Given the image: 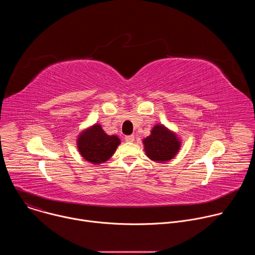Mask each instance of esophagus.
<instances>
[{
    "instance_id": "obj_1",
    "label": "esophagus",
    "mask_w": 255,
    "mask_h": 255,
    "mask_svg": "<svg viewBox=\"0 0 255 255\" xmlns=\"http://www.w3.org/2000/svg\"><path fill=\"white\" fill-rule=\"evenodd\" d=\"M125 140L127 142H133L134 141V135H127V136H125Z\"/></svg>"
}]
</instances>
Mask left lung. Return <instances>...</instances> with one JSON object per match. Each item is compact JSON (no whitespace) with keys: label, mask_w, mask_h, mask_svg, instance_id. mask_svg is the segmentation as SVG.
I'll return each mask as SVG.
<instances>
[{"label":"left lung","mask_w":255,"mask_h":255,"mask_svg":"<svg viewBox=\"0 0 255 255\" xmlns=\"http://www.w3.org/2000/svg\"><path fill=\"white\" fill-rule=\"evenodd\" d=\"M144 150L153 161L165 162L173 158L179 150L180 141L176 134L163 125H155L151 134L143 140Z\"/></svg>","instance_id":"left-lung-1"}]
</instances>
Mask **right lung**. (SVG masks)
<instances>
[{
    "label": "right lung",
    "mask_w": 255,
    "mask_h": 255,
    "mask_svg": "<svg viewBox=\"0 0 255 255\" xmlns=\"http://www.w3.org/2000/svg\"><path fill=\"white\" fill-rule=\"evenodd\" d=\"M120 139L115 135H107L101 125L95 124L84 131L78 139L81 155L94 164L107 161L116 151Z\"/></svg>",
    "instance_id": "obj_1"
}]
</instances>
